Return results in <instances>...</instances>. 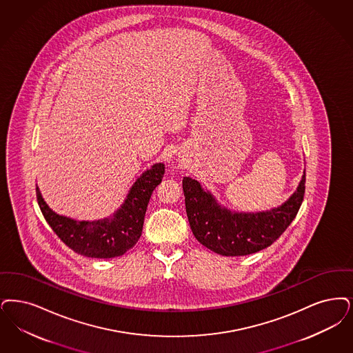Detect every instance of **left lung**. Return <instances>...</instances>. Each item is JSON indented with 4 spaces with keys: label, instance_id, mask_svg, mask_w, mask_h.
I'll use <instances>...</instances> for the list:
<instances>
[{
    "label": "left lung",
    "instance_id": "left-lung-1",
    "mask_svg": "<svg viewBox=\"0 0 353 353\" xmlns=\"http://www.w3.org/2000/svg\"><path fill=\"white\" fill-rule=\"evenodd\" d=\"M306 173L296 190L281 206L267 212H231L221 205L197 180L183 177L185 208L196 239L222 256L259 252L279 239L293 222L305 196Z\"/></svg>",
    "mask_w": 353,
    "mask_h": 353
}]
</instances>
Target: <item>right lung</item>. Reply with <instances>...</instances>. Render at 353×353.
Instances as JSON below:
<instances>
[{"label": "right lung", "mask_w": 353, "mask_h": 353, "mask_svg": "<svg viewBox=\"0 0 353 353\" xmlns=\"http://www.w3.org/2000/svg\"><path fill=\"white\" fill-rule=\"evenodd\" d=\"M165 167L156 163L144 170L131 186L125 202L113 215L99 221H76L50 209L37 186V199L47 223L76 254L94 259H112L126 254L139 240L147 205L161 183Z\"/></svg>", "instance_id": "right-lung-1"}]
</instances>
